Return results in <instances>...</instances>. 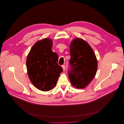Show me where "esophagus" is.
I'll return each mask as SVG.
<instances>
[{"label": "esophagus", "instance_id": "obj_1", "mask_svg": "<svg viewBox=\"0 0 124 124\" xmlns=\"http://www.w3.org/2000/svg\"><path fill=\"white\" fill-rule=\"evenodd\" d=\"M62 69H63V71H64V70H65V66L63 65H62Z\"/></svg>", "mask_w": 124, "mask_h": 124}]
</instances>
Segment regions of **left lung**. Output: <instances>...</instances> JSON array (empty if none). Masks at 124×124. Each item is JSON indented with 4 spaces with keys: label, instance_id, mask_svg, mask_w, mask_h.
Returning <instances> with one entry per match:
<instances>
[{
    "label": "left lung",
    "instance_id": "obj_1",
    "mask_svg": "<svg viewBox=\"0 0 124 124\" xmlns=\"http://www.w3.org/2000/svg\"><path fill=\"white\" fill-rule=\"evenodd\" d=\"M71 59L68 76L71 85L77 88L85 87L94 78L97 69V61L92 48L80 38L70 44Z\"/></svg>",
    "mask_w": 124,
    "mask_h": 124
}]
</instances>
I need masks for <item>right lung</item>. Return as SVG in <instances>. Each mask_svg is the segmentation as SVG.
Wrapping results in <instances>:
<instances>
[{"mask_svg":"<svg viewBox=\"0 0 124 124\" xmlns=\"http://www.w3.org/2000/svg\"><path fill=\"white\" fill-rule=\"evenodd\" d=\"M52 39L45 38L37 41L31 48L26 60L30 81L37 88L50 91L55 86L62 68L58 65V55L52 49Z\"/></svg>","mask_w":124,"mask_h":124,"instance_id":"obj_1","label":"right lung"}]
</instances>
